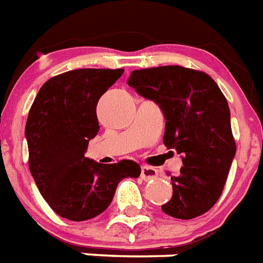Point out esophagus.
Listing matches in <instances>:
<instances>
[{
  "mask_svg": "<svg viewBox=\"0 0 263 263\" xmlns=\"http://www.w3.org/2000/svg\"><path fill=\"white\" fill-rule=\"evenodd\" d=\"M157 175H159V171L156 168L149 167V165H142L141 167V178L144 180L156 179Z\"/></svg>",
  "mask_w": 263,
  "mask_h": 263,
  "instance_id": "esophagus-1",
  "label": "esophagus"
}]
</instances>
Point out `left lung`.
<instances>
[{"label": "left lung", "instance_id": "1", "mask_svg": "<svg viewBox=\"0 0 263 263\" xmlns=\"http://www.w3.org/2000/svg\"><path fill=\"white\" fill-rule=\"evenodd\" d=\"M127 84L159 104L163 142L182 155L180 174L171 176L172 198L161 209L182 220L203 215L220 198L236 153L226 96L211 76L176 65L134 70Z\"/></svg>", "mask_w": 263, "mask_h": 263}]
</instances>
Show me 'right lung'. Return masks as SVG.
Listing matches in <instances>:
<instances>
[{"label":"right lung","mask_w":263,"mask_h":263,"mask_svg":"<svg viewBox=\"0 0 263 263\" xmlns=\"http://www.w3.org/2000/svg\"><path fill=\"white\" fill-rule=\"evenodd\" d=\"M123 69H77L46 81L33 100L25 125L29 171L52 211L85 221L106 211L117 186L138 178L133 160L102 164L85 157L98 134L96 104Z\"/></svg>","instance_id":"add662e5"}]
</instances>
